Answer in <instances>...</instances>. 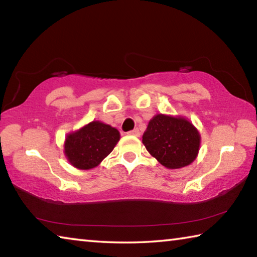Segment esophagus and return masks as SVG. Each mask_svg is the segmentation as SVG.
<instances>
[{
    "instance_id": "obj_1",
    "label": "esophagus",
    "mask_w": 257,
    "mask_h": 257,
    "mask_svg": "<svg viewBox=\"0 0 257 257\" xmlns=\"http://www.w3.org/2000/svg\"><path fill=\"white\" fill-rule=\"evenodd\" d=\"M128 135H132V136H136V137H138L139 135H141V133H139L138 128H136V129L132 130V132H129V133H128Z\"/></svg>"
}]
</instances>
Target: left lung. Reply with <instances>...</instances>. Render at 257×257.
<instances>
[{"mask_svg": "<svg viewBox=\"0 0 257 257\" xmlns=\"http://www.w3.org/2000/svg\"><path fill=\"white\" fill-rule=\"evenodd\" d=\"M143 144L165 168L180 169L197 158L201 135L186 118L156 114L143 135Z\"/></svg>", "mask_w": 257, "mask_h": 257, "instance_id": "8db88e82", "label": "left lung"}]
</instances>
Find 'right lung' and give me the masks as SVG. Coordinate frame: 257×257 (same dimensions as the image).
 <instances>
[{
    "label": "right lung",
    "instance_id": "obj_1",
    "mask_svg": "<svg viewBox=\"0 0 257 257\" xmlns=\"http://www.w3.org/2000/svg\"><path fill=\"white\" fill-rule=\"evenodd\" d=\"M120 139V133L110 124L92 121L68 134L64 142V154L71 165L80 170H89L111 153Z\"/></svg>",
    "mask_w": 257,
    "mask_h": 257
}]
</instances>
